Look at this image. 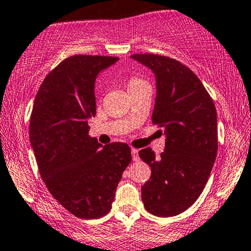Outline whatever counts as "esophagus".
<instances>
[{
    "label": "esophagus",
    "instance_id": "34e87169",
    "mask_svg": "<svg viewBox=\"0 0 251 251\" xmlns=\"http://www.w3.org/2000/svg\"><path fill=\"white\" fill-rule=\"evenodd\" d=\"M131 153H132V158H133V161H138V159H139L138 150H137V149H132Z\"/></svg>",
    "mask_w": 251,
    "mask_h": 251
}]
</instances>
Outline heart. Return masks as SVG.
<instances>
[{
  "label": "heart",
  "instance_id": "obj_1",
  "mask_svg": "<svg viewBox=\"0 0 251 251\" xmlns=\"http://www.w3.org/2000/svg\"><path fill=\"white\" fill-rule=\"evenodd\" d=\"M144 84H148V82L144 81L143 78H140L138 76H128L127 78H126V85H127L128 92L137 89V88L142 87V85Z\"/></svg>",
  "mask_w": 251,
  "mask_h": 251
}]
</instances>
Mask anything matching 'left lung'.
I'll use <instances>...</instances> for the list:
<instances>
[{"mask_svg":"<svg viewBox=\"0 0 251 251\" xmlns=\"http://www.w3.org/2000/svg\"><path fill=\"white\" fill-rule=\"evenodd\" d=\"M131 58L155 74L152 123L166 136L158 158L150 148L139 151L151 168L142 200L153 216H177L197 201L210 177L218 149L216 107L201 81L178 60L151 53Z\"/></svg>","mask_w":251,"mask_h":251,"instance_id":"8db88e82","label":"left lung"}]
</instances>
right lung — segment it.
Instances as JSON below:
<instances>
[{
	"instance_id": "1",
	"label": "right lung",
	"mask_w": 251,
	"mask_h": 251,
	"mask_svg": "<svg viewBox=\"0 0 251 251\" xmlns=\"http://www.w3.org/2000/svg\"><path fill=\"white\" fill-rule=\"evenodd\" d=\"M118 59L69 57L45 77L33 106L29 140L41 177L54 199L78 218H101L111 211L132 159L125 143L102 147L88 134V119L96 113L95 79Z\"/></svg>"
}]
</instances>
